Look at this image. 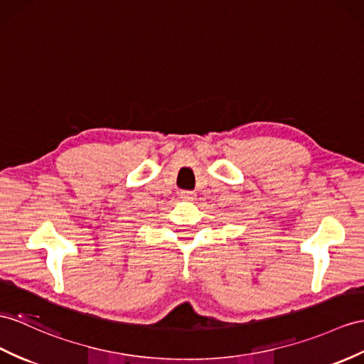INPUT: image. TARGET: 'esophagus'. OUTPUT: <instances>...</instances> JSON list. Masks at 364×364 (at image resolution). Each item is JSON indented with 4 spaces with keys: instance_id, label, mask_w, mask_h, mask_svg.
<instances>
[{
    "instance_id": "esophagus-1",
    "label": "esophagus",
    "mask_w": 364,
    "mask_h": 364,
    "mask_svg": "<svg viewBox=\"0 0 364 364\" xmlns=\"http://www.w3.org/2000/svg\"><path fill=\"white\" fill-rule=\"evenodd\" d=\"M179 196H181V199H183V200H194V199H196V193L190 191V190H182V191L179 193Z\"/></svg>"
}]
</instances>
